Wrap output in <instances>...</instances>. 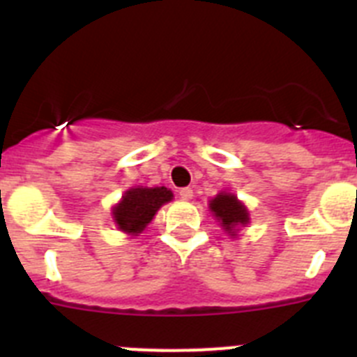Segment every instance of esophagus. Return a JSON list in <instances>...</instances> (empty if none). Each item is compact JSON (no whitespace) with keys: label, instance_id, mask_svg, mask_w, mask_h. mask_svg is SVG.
Listing matches in <instances>:
<instances>
[{"label":"esophagus","instance_id":"obj_1","mask_svg":"<svg viewBox=\"0 0 357 357\" xmlns=\"http://www.w3.org/2000/svg\"><path fill=\"white\" fill-rule=\"evenodd\" d=\"M181 198L182 200H191V198H193V189L191 188L181 189Z\"/></svg>","mask_w":357,"mask_h":357}]
</instances>
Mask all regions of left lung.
<instances>
[{
  "label": "left lung",
  "instance_id": "left-lung-1",
  "mask_svg": "<svg viewBox=\"0 0 357 357\" xmlns=\"http://www.w3.org/2000/svg\"><path fill=\"white\" fill-rule=\"evenodd\" d=\"M209 211L230 238H238L241 227H247L250 223V213L247 206L234 193L220 191L216 197L209 200Z\"/></svg>",
  "mask_w": 357,
  "mask_h": 357
}]
</instances>
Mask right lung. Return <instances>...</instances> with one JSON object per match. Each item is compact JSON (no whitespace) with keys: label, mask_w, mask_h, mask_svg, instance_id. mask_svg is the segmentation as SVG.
<instances>
[{"label":"right lung","mask_w":357,"mask_h":357,"mask_svg":"<svg viewBox=\"0 0 357 357\" xmlns=\"http://www.w3.org/2000/svg\"><path fill=\"white\" fill-rule=\"evenodd\" d=\"M172 200V189L164 185H135L123 193L121 200L112 207L110 216L121 232L128 236H139L155 218L157 211Z\"/></svg>","instance_id":"obj_1"}]
</instances>
